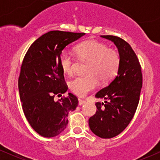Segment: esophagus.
Returning a JSON list of instances; mask_svg holds the SVG:
<instances>
[{
	"instance_id": "1",
	"label": "esophagus",
	"mask_w": 160,
	"mask_h": 160,
	"mask_svg": "<svg viewBox=\"0 0 160 160\" xmlns=\"http://www.w3.org/2000/svg\"><path fill=\"white\" fill-rule=\"evenodd\" d=\"M85 102H86V101H85L84 100L80 99V98H79V99H78V104H79V105H83V104H85Z\"/></svg>"
}]
</instances>
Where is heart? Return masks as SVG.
<instances>
[{"instance_id": "b5f03b06", "label": "heart", "mask_w": 160, "mask_h": 160, "mask_svg": "<svg viewBox=\"0 0 160 160\" xmlns=\"http://www.w3.org/2000/svg\"><path fill=\"white\" fill-rule=\"evenodd\" d=\"M76 53L80 60L88 61L85 73L70 82V88L74 94L83 97L93 90L101 82L111 80L117 73L120 57L117 51L108 49L104 43L97 41H87L76 47ZM59 65L64 73L71 75L73 72L75 61L70 50L65 49L59 57Z\"/></svg>"}]
</instances>
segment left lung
Listing matches in <instances>:
<instances>
[{"label": "left lung", "mask_w": 160, "mask_h": 160, "mask_svg": "<svg viewBox=\"0 0 160 160\" xmlns=\"http://www.w3.org/2000/svg\"><path fill=\"white\" fill-rule=\"evenodd\" d=\"M101 37L114 42L120 63L117 76L95 95L105 101L95 104L97 112L90 118L89 126L97 136L111 138L125 129L135 114L142 87V74L136 54L128 42L113 35Z\"/></svg>", "instance_id": "8db88e82"}]
</instances>
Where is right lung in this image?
<instances>
[{"label": "right lung", "instance_id": "obj_1", "mask_svg": "<svg viewBox=\"0 0 160 160\" xmlns=\"http://www.w3.org/2000/svg\"><path fill=\"white\" fill-rule=\"evenodd\" d=\"M85 33L51 31L35 40L25 54L18 78V90L24 114L35 132L46 138L62 132L68 114L78 105L69 93L55 101V95L67 92L63 72L59 65L62 50Z\"/></svg>", "mask_w": 160, "mask_h": 160}]
</instances>
